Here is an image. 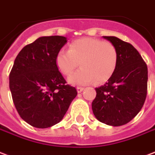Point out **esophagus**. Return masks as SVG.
<instances>
[{"label":"esophagus","instance_id":"obj_1","mask_svg":"<svg viewBox=\"0 0 155 155\" xmlns=\"http://www.w3.org/2000/svg\"><path fill=\"white\" fill-rule=\"evenodd\" d=\"M83 90H84V88H83V87H77V91H78V93L82 92Z\"/></svg>","mask_w":155,"mask_h":155}]
</instances>
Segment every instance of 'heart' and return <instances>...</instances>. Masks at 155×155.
Wrapping results in <instances>:
<instances>
[{
  "mask_svg": "<svg viewBox=\"0 0 155 155\" xmlns=\"http://www.w3.org/2000/svg\"><path fill=\"white\" fill-rule=\"evenodd\" d=\"M55 63L64 75H69L78 67L81 68L68 81L72 85H88L96 81L107 82L113 75L118 63V52L113 44L94 38H82L72 42L69 49L58 52Z\"/></svg>",
  "mask_w": 155,
  "mask_h": 155,
  "instance_id": "b5f03b06",
  "label": "heart"
}]
</instances>
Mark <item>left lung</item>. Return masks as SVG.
<instances>
[{
	"label": "left lung",
	"mask_w": 155,
	"mask_h": 155,
	"mask_svg": "<svg viewBox=\"0 0 155 155\" xmlns=\"http://www.w3.org/2000/svg\"><path fill=\"white\" fill-rule=\"evenodd\" d=\"M118 52V63L108 82L97 87L91 108L101 122L120 126L137 115L147 94L148 68L134 46L115 36H103Z\"/></svg>",
	"instance_id": "left-lung-1"
}]
</instances>
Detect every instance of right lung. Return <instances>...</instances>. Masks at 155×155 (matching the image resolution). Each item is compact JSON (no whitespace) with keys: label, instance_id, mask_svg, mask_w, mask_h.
Listing matches in <instances>:
<instances>
[{"label":"right lung","instance_id":"right-lung-1","mask_svg":"<svg viewBox=\"0 0 155 155\" xmlns=\"http://www.w3.org/2000/svg\"><path fill=\"white\" fill-rule=\"evenodd\" d=\"M67 41L64 36L39 37L15 59L9 78L13 101L20 117L36 128L60 122L78 94L75 87L66 85L55 63Z\"/></svg>","mask_w":155,"mask_h":155}]
</instances>
